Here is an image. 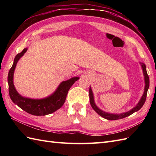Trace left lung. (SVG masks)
Listing matches in <instances>:
<instances>
[{
    "instance_id": "1",
    "label": "left lung",
    "mask_w": 156,
    "mask_h": 156,
    "mask_svg": "<svg viewBox=\"0 0 156 156\" xmlns=\"http://www.w3.org/2000/svg\"><path fill=\"white\" fill-rule=\"evenodd\" d=\"M140 64H141V66L142 68V70H143L144 76L145 88H144V94H143V95H142V97L140 100V101H139L137 105L135 106V107L132 108L131 110L127 112H122V113H121V114L109 113V112H107L105 111H102L101 109L99 108L97 106V105L95 104L93 92H92V88L90 87V89H89V97H90V103L91 107L96 111V112H97V113L100 116H101L102 117L107 119V120H118V119H121L128 117V116L134 113L135 112L138 111L142 107H143V105H144L145 102V100H146L147 90H148L149 87H150V79H149V76H148L147 73L146 66H145V65L144 64V63L140 62Z\"/></svg>"
}]
</instances>
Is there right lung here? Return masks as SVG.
<instances>
[{"mask_svg": "<svg viewBox=\"0 0 156 156\" xmlns=\"http://www.w3.org/2000/svg\"><path fill=\"white\" fill-rule=\"evenodd\" d=\"M27 48L15 56L13 64L10 69L8 74L9 92L10 97L15 105L28 113L35 116H44L51 114L60 108L66 101L68 92L73 84L77 81L79 77H73L68 80L62 82L54 93L49 97L41 98L34 99L23 97L18 93L13 83V76L19 59L27 51Z\"/></svg>", "mask_w": 156, "mask_h": 156, "instance_id": "add662e5", "label": "right lung"}]
</instances>
